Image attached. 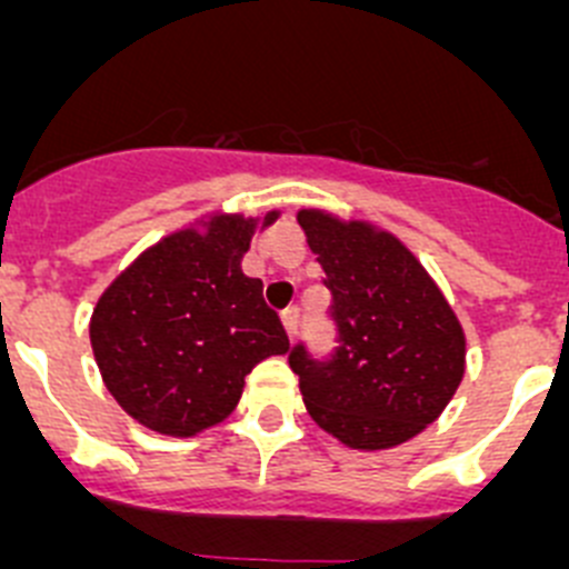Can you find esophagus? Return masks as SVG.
<instances>
[{"mask_svg":"<svg viewBox=\"0 0 569 569\" xmlns=\"http://www.w3.org/2000/svg\"><path fill=\"white\" fill-rule=\"evenodd\" d=\"M297 322H300V311H297V309H286L283 311V329H286V335H289V340H295Z\"/></svg>","mask_w":569,"mask_h":569,"instance_id":"esophagus-1","label":"esophagus"}]
</instances>
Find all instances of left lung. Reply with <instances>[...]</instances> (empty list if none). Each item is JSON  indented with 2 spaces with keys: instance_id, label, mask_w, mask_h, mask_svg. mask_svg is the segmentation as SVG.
<instances>
[{
  "instance_id": "1",
  "label": "left lung",
  "mask_w": 569,
  "mask_h": 569,
  "mask_svg": "<svg viewBox=\"0 0 569 569\" xmlns=\"http://www.w3.org/2000/svg\"><path fill=\"white\" fill-rule=\"evenodd\" d=\"M337 322L335 355L289 351L306 411L355 450H386L422 433L465 377V331L411 249L368 221L300 209Z\"/></svg>"
}]
</instances>
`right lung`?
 <instances>
[{
  "mask_svg": "<svg viewBox=\"0 0 569 569\" xmlns=\"http://www.w3.org/2000/svg\"><path fill=\"white\" fill-rule=\"evenodd\" d=\"M263 218L209 214L161 238L104 289L90 317L101 380L136 422L196 437L238 406L247 373L289 351L263 283L240 260Z\"/></svg>",
  "mask_w": 569,
  "mask_h": 569,
  "instance_id": "obj_1",
  "label": "right lung"
}]
</instances>
